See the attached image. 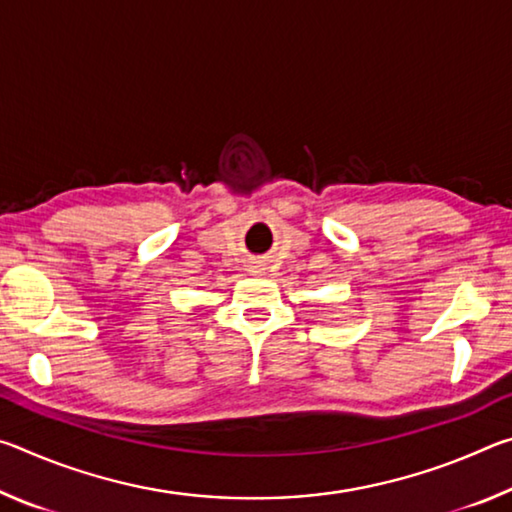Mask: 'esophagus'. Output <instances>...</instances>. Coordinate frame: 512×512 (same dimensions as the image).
Listing matches in <instances>:
<instances>
[{"label": "esophagus", "mask_w": 512, "mask_h": 512, "mask_svg": "<svg viewBox=\"0 0 512 512\" xmlns=\"http://www.w3.org/2000/svg\"><path fill=\"white\" fill-rule=\"evenodd\" d=\"M253 273H262V268H259V266H253Z\"/></svg>", "instance_id": "esophagus-1"}]
</instances>
